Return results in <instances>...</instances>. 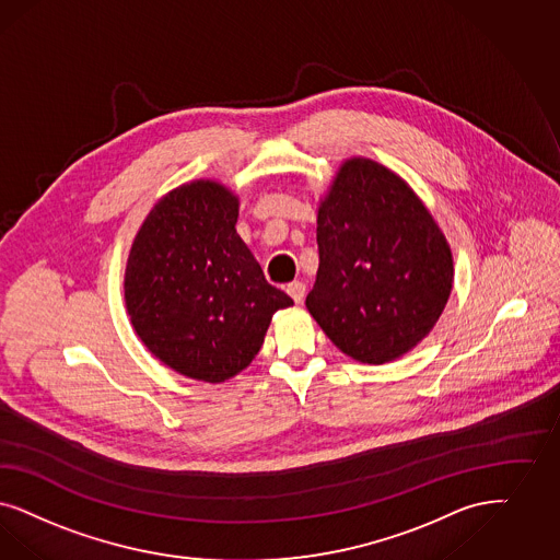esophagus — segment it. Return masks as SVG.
I'll list each match as a JSON object with an SVG mask.
<instances>
[{
    "instance_id": "1",
    "label": "esophagus",
    "mask_w": 560,
    "mask_h": 560,
    "mask_svg": "<svg viewBox=\"0 0 560 560\" xmlns=\"http://www.w3.org/2000/svg\"><path fill=\"white\" fill-rule=\"evenodd\" d=\"M288 293L291 295V300L295 304H302L304 302V295H306V285L302 281H293L288 285Z\"/></svg>"
}]
</instances>
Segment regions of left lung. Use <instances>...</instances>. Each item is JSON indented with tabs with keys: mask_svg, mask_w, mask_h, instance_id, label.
I'll list each match as a JSON object with an SVG mask.
<instances>
[{
	"mask_svg": "<svg viewBox=\"0 0 560 560\" xmlns=\"http://www.w3.org/2000/svg\"><path fill=\"white\" fill-rule=\"evenodd\" d=\"M312 318L346 355L385 364L416 348L453 290V254L406 182L353 156L335 175L316 219Z\"/></svg>",
	"mask_w": 560,
	"mask_h": 560,
	"instance_id": "1",
	"label": "left lung"
}]
</instances>
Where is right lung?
Returning a JSON list of instances; mask_svg holds the SVG:
<instances>
[{
    "label": "right lung",
    "mask_w": 560,
    "mask_h": 560,
    "mask_svg": "<svg viewBox=\"0 0 560 560\" xmlns=\"http://www.w3.org/2000/svg\"><path fill=\"white\" fill-rule=\"evenodd\" d=\"M237 196L212 179L165 194L136 233L124 295L154 358L205 383L250 366L270 318L293 306L235 232Z\"/></svg>",
    "instance_id": "right-lung-1"
}]
</instances>
